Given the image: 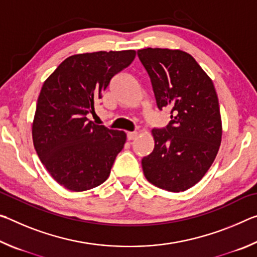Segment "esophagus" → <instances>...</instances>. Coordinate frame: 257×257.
<instances>
[{"label":"esophagus","instance_id":"1","mask_svg":"<svg viewBox=\"0 0 257 257\" xmlns=\"http://www.w3.org/2000/svg\"><path fill=\"white\" fill-rule=\"evenodd\" d=\"M138 136V133L136 132H129L127 133V138L128 141H134V139H136Z\"/></svg>","mask_w":257,"mask_h":257}]
</instances>
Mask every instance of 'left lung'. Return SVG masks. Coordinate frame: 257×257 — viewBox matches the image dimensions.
Instances as JSON below:
<instances>
[{
  "mask_svg": "<svg viewBox=\"0 0 257 257\" xmlns=\"http://www.w3.org/2000/svg\"><path fill=\"white\" fill-rule=\"evenodd\" d=\"M153 86L160 110H171L164 129H153L154 150L142 160L145 178L161 189L179 193L205 176L222 138L214 85L193 56L181 50L137 52Z\"/></svg>",
  "mask_w": 257,
  "mask_h": 257,
  "instance_id": "obj_1",
  "label": "left lung"
}]
</instances>
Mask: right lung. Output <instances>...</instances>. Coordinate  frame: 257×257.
Here are the masks:
<instances>
[{"instance_id": "add662e5", "label": "right lung", "mask_w": 257, "mask_h": 257, "mask_svg": "<svg viewBox=\"0 0 257 257\" xmlns=\"http://www.w3.org/2000/svg\"><path fill=\"white\" fill-rule=\"evenodd\" d=\"M136 51L75 54L44 81L33 121V142L51 177L72 191L95 188L110 176L127 135L87 119L112 77Z\"/></svg>"}]
</instances>
